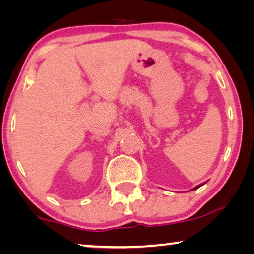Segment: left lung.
Listing matches in <instances>:
<instances>
[{
    "mask_svg": "<svg viewBox=\"0 0 254 254\" xmlns=\"http://www.w3.org/2000/svg\"><path fill=\"white\" fill-rule=\"evenodd\" d=\"M204 184H206V183H203V184H200V185H198V186H196L195 188H192V189H191V190H195V189H197V188H199V187H201V186H203V185H204Z\"/></svg>",
    "mask_w": 254,
    "mask_h": 254,
    "instance_id": "obj_1",
    "label": "left lung"
}]
</instances>
